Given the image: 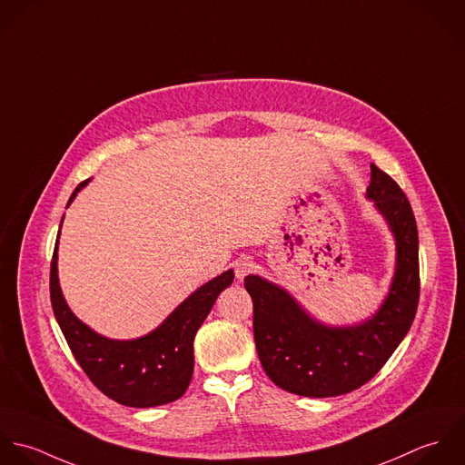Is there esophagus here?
<instances>
[{
  "label": "esophagus",
  "instance_id": "obj_1",
  "mask_svg": "<svg viewBox=\"0 0 465 465\" xmlns=\"http://www.w3.org/2000/svg\"><path fill=\"white\" fill-rule=\"evenodd\" d=\"M255 264L250 257H239L235 262H233V270H235V277L239 280L244 279L246 275H250L253 272Z\"/></svg>",
  "mask_w": 465,
  "mask_h": 465
}]
</instances>
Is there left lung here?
Here are the masks:
<instances>
[{
  "label": "left lung",
  "mask_w": 465,
  "mask_h": 465,
  "mask_svg": "<svg viewBox=\"0 0 465 465\" xmlns=\"http://www.w3.org/2000/svg\"><path fill=\"white\" fill-rule=\"evenodd\" d=\"M367 199L395 241L393 277L369 318L329 325L275 282L259 275L244 279L253 300L259 360L268 377L285 391L318 399L363 386L390 360L413 323L419 303V233L410 201L373 163Z\"/></svg>",
  "instance_id": "1"
}]
</instances>
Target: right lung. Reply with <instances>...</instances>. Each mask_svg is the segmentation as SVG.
Here are the masks:
<instances>
[{
  "instance_id": "right-lung-1",
  "label": "right lung",
  "mask_w": 465,
  "mask_h": 465,
  "mask_svg": "<svg viewBox=\"0 0 465 465\" xmlns=\"http://www.w3.org/2000/svg\"><path fill=\"white\" fill-rule=\"evenodd\" d=\"M90 183L75 188V195ZM64 215L61 219L63 226ZM61 235V228H59ZM59 235L50 270V298L55 320L81 369L113 401L131 408H153L180 399L193 371V338L217 296L233 282V270L203 283L151 332L134 340H111L79 320L59 283Z\"/></svg>"
}]
</instances>
